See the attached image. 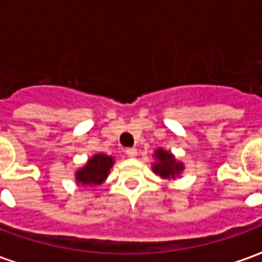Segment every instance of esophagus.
Here are the masks:
<instances>
[{
	"mask_svg": "<svg viewBox=\"0 0 262 262\" xmlns=\"http://www.w3.org/2000/svg\"><path fill=\"white\" fill-rule=\"evenodd\" d=\"M129 157H136L137 156V150L135 147H129V148H126V151H125Z\"/></svg>",
	"mask_w": 262,
	"mask_h": 262,
	"instance_id": "34e87169",
	"label": "esophagus"
}]
</instances>
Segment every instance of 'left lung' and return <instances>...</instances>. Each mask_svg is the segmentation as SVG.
<instances>
[{"mask_svg": "<svg viewBox=\"0 0 262 262\" xmlns=\"http://www.w3.org/2000/svg\"><path fill=\"white\" fill-rule=\"evenodd\" d=\"M156 157L159 160V163L154 164L153 168L163 178H174L184 168L181 163H177L176 159L172 157V154L167 153L161 148L156 151Z\"/></svg>", "mask_w": 262, "mask_h": 262, "instance_id": "left-lung-1", "label": "left lung"}]
</instances>
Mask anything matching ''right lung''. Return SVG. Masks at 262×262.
Returning a JSON list of instances; mask_svg holds the SVG:
<instances>
[{
	"mask_svg": "<svg viewBox=\"0 0 262 262\" xmlns=\"http://www.w3.org/2000/svg\"><path fill=\"white\" fill-rule=\"evenodd\" d=\"M112 164H114L112 157L105 154H97L91 160H88L84 168L77 171L75 178L84 185H99L108 177L109 168L112 167Z\"/></svg>",
	"mask_w": 262,
	"mask_h": 262,
	"instance_id": "add662e5",
	"label": "right lung"
}]
</instances>
